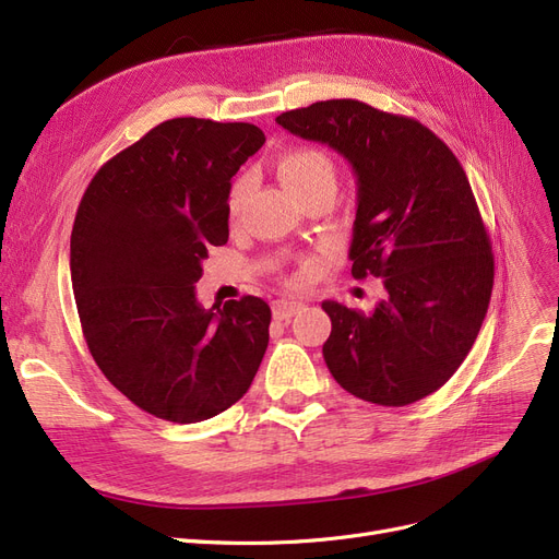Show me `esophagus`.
<instances>
[{
    "instance_id": "1",
    "label": "esophagus",
    "mask_w": 559,
    "mask_h": 559,
    "mask_svg": "<svg viewBox=\"0 0 559 559\" xmlns=\"http://www.w3.org/2000/svg\"><path fill=\"white\" fill-rule=\"evenodd\" d=\"M301 306H304V304L297 301V299L281 297V299L274 301L272 311H274V318H276V320H290L293 316H297V313L301 311Z\"/></svg>"
}]
</instances>
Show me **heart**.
Listing matches in <instances>:
<instances>
[{
  "instance_id": "1",
  "label": "heart",
  "mask_w": 559,
  "mask_h": 559,
  "mask_svg": "<svg viewBox=\"0 0 559 559\" xmlns=\"http://www.w3.org/2000/svg\"><path fill=\"white\" fill-rule=\"evenodd\" d=\"M278 173L299 200L320 191L336 193V165L332 156L318 147H297L283 154L278 160ZM251 175H241L233 183L230 195H227V210L233 216L239 214L248 193H251Z\"/></svg>"
}]
</instances>
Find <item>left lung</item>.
I'll use <instances>...</instances> for the list:
<instances>
[{"label": "left lung", "instance_id": "1", "mask_svg": "<svg viewBox=\"0 0 559 559\" xmlns=\"http://www.w3.org/2000/svg\"><path fill=\"white\" fill-rule=\"evenodd\" d=\"M276 121L353 165V276L382 278L386 290L373 313L322 304L332 318L326 368L368 403L430 396L465 361L492 293L490 239L463 165L421 121L355 98L318 100Z\"/></svg>", "mask_w": 559, "mask_h": 559}]
</instances>
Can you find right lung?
<instances>
[{
  "instance_id": "obj_1",
  "label": "right lung",
  "mask_w": 559,
  "mask_h": 559,
  "mask_svg": "<svg viewBox=\"0 0 559 559\" xmlns=\"http://www.w3.org/2000/svg\"><path fill=\"white\" fill-rule=\"evenodd\" d=\"M264 144L253 123L177 117L100 165L71 233V283L90 353L150 415L198 424L251 386L272 311L246 295L202 308L206 248L227 241L230 179Z\"/></svg>"
}]
</instances>
